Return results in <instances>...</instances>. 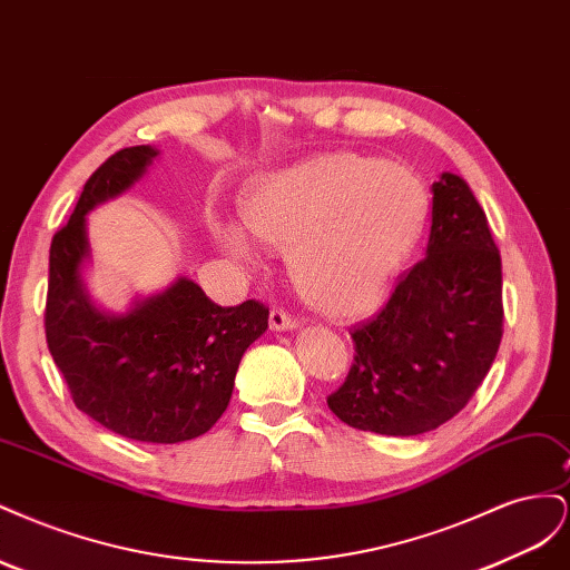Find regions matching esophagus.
<instances>
[{
	"instance_id": "esophagus-1",
	"label": "esophagus",
	"mask_w": 570,
	"mask_h": 570,
	"mask_svg": "<svg viewBox=\"0 0 570 570\" xmlns=\"http://www.w3.org/2000/svg\"><path fill=\"white\" fill-rule=\"evenodd\" d=\"M297 325H299V321L292 318L287 312H283V308H273L271 312V331L285 333V331H295Z\"/></svg>"
}]
</instances>
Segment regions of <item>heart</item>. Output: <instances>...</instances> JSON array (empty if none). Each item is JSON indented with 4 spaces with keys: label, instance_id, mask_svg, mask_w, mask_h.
Listing matches in <instances>:
<instances>
[{
    "label": "heart",
    "instance_id": "b5f03b06",
    "mask_svg": "<svg viewBox=\"0 0 570 570\" xmlns=\"http://www.w3.org/2000/svg\"><path fill=\"white\" fill-rule=\"evenodd\" d=\"M428 214L421 180L392 161L321 154L254 178L239 197L243 226L287 249L308 304L358 316L381 304L416 247ZM216 245L239 264L256 252L235 223H216Z\"/></svg>",
    "mask_w": 570,
    "mask_h": 570
}]
</instances>
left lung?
<instances>
[{"label": "left lung", "mask_w": 570, "mask_h": 570, "mask_svg": "<svg viewBox=\"0 0 570 570\" xmlns=\"http://www.w3.org/2000/svg\"><path fill=\"white\" fill-rule=\"evenodd\" d=\"M502 256L469 183H433V226L371 323L352 333L354 364L327 396L340 421L377 435L435 430L469 404L502 342Z\"/></svg>", "instance_id": "obj_1"}]
</instances>
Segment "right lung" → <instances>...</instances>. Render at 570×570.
<instances>
[{"label": "right lung", "mask_w": 570, "mask_h": 570, "mask_svg": "<svg viewBox=\"0 0 570 570\" xmlns=\"http://www.w3.org/2000/svg\"><path fill=\"white\" fill-rule=\"evenodd\" d=\"M159 149L116 151L85 183L49 249L45 331L76 406L116 435L176 444L204 435L228 409L239 358L268 327L262 302L218 306L180 275L124 314L97 306L82 281L88 214L140 180Z\"/></svg>", "instance_id": "add662e5"}]
</instances>
